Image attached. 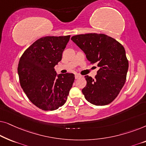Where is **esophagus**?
I'll use <instances>...</instances> for the list:
<instances>
[{"label": "esophagus", "instance_id": "esophagus-1", "mask_svg": "<svg viewBox=\"0 0 146 146\" xmlns=\"http://www.w3.org/2000/svg\"><path fill=\"white\" fill-rule=\"evenodd\" d=\"M80 77H81V76L80 74H75V78L76 79L79 78H80Z\"/></svg>", "mask_w": 146, "mask_h": 146}]
</instances>
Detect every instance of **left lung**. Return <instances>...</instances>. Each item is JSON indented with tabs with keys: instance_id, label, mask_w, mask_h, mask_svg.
Instances as JSON below:
<instances>
[{
	"instance_id": "obj_1",
	"label": "left lung",
	"mask_w": 146,
	"mask_h": 146,
	"mask_svg": "<svg viewBox=\"0 0 146 146\" xmlns=\"http://www.w3.org/2000/svg\"><path fill=\"white\" fill-rule=\"evenodd\" d=\"M71 40L84 52L88 60L99 67L94 79L85 76L87 84L82 90L85 98L96 106L109 104L126 80L129 65L124 48L104 34L76 35Z\"/></svg>"
}]
</instances>
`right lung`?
<instances>
[{
  "instance_id": "add662e5",
  "label": "right lung",
  "mask_w": 146,
  "mask_h": 146,
  "mask_svg": "<svg viewBox=\"0 0 146 146\" xmlns=\"http://www.w3.org/2000/svg\"><path fill=\"white\" fill-rule=\"evenodd\" d=\"M70 37L41 38L20 58L18 74L22 88L31 102L43 110H55L63 106L72 87L74 74H57L54 70Z\"/></svg>"
}]
</instances>
